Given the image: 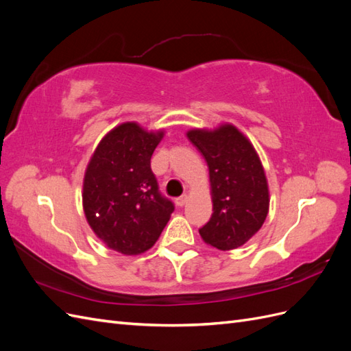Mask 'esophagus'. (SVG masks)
<instances>
[{"label":"esophagus","mask_w":351,"mask_h":351,"mask_svg":"<svg viewBox=\"0 0 351 351\" xmlns=\"http://www.w3.org/2000/svg\"><path fill=\"white\" fill-rule=\"evenodd\" d=\"M186 202H187V195H183V196H180V197L176 199V205L182 208V206L186 205Z\"/></svg>","instance_id":"34e87169"}]
</instances>
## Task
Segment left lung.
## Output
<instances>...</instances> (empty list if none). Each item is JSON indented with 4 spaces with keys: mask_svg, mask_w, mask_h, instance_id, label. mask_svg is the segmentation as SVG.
Segmentation results:
<instances>
[{
    "mask_svg": "<svg viewBox=\"0 0 351 351\" xmlns=\"http://www.w3.org/2000/svg\"><path fill=\"white\" fill-rule=\"evenodd\" d=\"M187 139L204 155L209 168L212 217L199 230L206 244L232 250L249 241L269 210V190L258 152L236 125L214 130L192 129Z\"/></svg>",
    "mask_w": 351,
    "mask_h": 351,
    "instance_id": "1",
    "label": "left lung"
}]
</instances>
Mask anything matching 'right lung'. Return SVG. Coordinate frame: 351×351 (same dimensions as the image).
I'll use <instances>...</instances> for the list:
<instances>
[{"label": "right lung", "instance_id": "add662e5", "mask_svg": "<svg viewBox=\"0 0 351 351\" xmlns=\"http://www.w3.org/2000/svg\"><path fill=\"white\" fill-rule=\"evenodd\" d=\"M164 130L134 121L114 127L90 156L83 178V210L92 231L125 256L149 250L169 221L174 204L158 190L151 158Z\"/></svg>", "mask_w": 351, "mask_h": 351}]
</instances>
